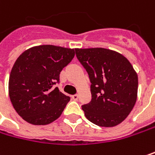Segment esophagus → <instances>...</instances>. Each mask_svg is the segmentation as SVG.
<instances>
[{"mask_svg": "<svg viewBox=\"0 0 155 155\" xmlns=\"http://www.w3.org/2000/svg\"><path fill=\"white\" fill-rule=\"evenodd\" d=\"M72 98H73L74 100H75V101H77L78 98H79V96H78L77 94H75V95H73V96H72Z\"/></svg>", "mask_w": 155, "mask_h": 155, "instance_id": "1", "label": "esophagus"}]
</instances>
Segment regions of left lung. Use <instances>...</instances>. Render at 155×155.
<instances>
[{
  "label": "left lung",
  "mask_w": 155,
  "mask_h": 155,
  "mask_svg": "<svg viewBox=\"0 0 155 155\" xmlns=\"http://www.w3.org/2000/svg\"><path fill=\"white\" fill-rule=\"evenodd\" d=\"M91 80V101L82 106L86 118L100 127H114L127 118L137 101L138 79L121 54L104 48L75 49Z\"/></svg>",
  "instance_id": "8db88e82"
}]
</instances>
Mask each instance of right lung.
I'll use <instances>...</instances> for the list:
<instances>
[{
    "label": "right lung",
    "instance_id": "right-lung-1",
    "mask_svg": "<svg viewBox=\"0 0 155 155\" xmlns=\"http://www.w3.org/2000/svg\"><path fill=\"white\" fill-rule=\"evenodd\" d=\"M74 57V49L40 45L25 50L14 64L8 96L16 112L34 125H47L59 118L70 100L53 85Z\"/></svg>",
    "mask_w": 155,
    "mask_h": 155
}]
</instances>
